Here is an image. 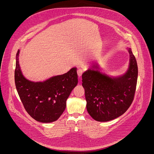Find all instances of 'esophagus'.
<instances>
[{"mask_svg": "<svg viewBox=\"0 0 154 154\" xmlns=\"http://www.w3.org/2000/svg\"><path fill=\"white\" fill-rule=\"evenodd\" d=\"M83 73V70L81 69H79V70H77V74L79 77H81L82 75V74Z\"/></svg>", "mask_w": 154, "mask_h": 154, "instance_id": "obj_1", "label": "esophagus"}]
</instances>
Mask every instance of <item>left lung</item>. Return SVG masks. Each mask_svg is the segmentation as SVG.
Masks as SVG:
<instances>
[{
  "label": "left lung",
  "mask_w": 154,
  "mask_h": 154,
  "mask_svg": "<svg viewBox=\"0 0 154 154\" xmlns=\"http://www.w3.org/2000/svg\"><path fill=\"white\" fill-rule=\"evenodd\" d=\"M129 65L125 73L117 77L100 72L94 63L82 75L87 109L97 121L106 122L122 116L131 105L137 85L138 67L131 48Z\"/></svg>",
  "instance_id": "obj_1"
}]
</instances>
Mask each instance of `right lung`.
Here are the masks:
<instances>
[{
  "label": "right lung",
  "instance_id": "add662e5",
  "mask_svg": "<svg viewBox=\"0 0 154 154\" xmlns=\"http://www.w3.org/2000/svg\"><path fill=\"white\" fill-rule=\"evenodd\" d=\"M16 55L15 84L25 109L37 121L50 123L57 121L66 106V100L77 85V68L64 74L52 77L43 82H34L23 75Z\"/></svg>",
  "mask_w": 154,
  "mask_h": 154
}]
</instances>
